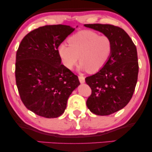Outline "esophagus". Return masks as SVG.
I'll list each match as a JSON object with an SVG mask.
<instances>
[{"label":"esophagus","mask_w":152,"mask_h":152,"mask_svg":"<svg viewBox=\"0 0 152 152\" xmlns=\"http://www.w3.org/2000/svg\"><path fill=\"white\" fill-rule=\"evenodd\" d=\"M78 77H79V80H80V83H82V84H83V83L85 82V78H84V76L80 75V76Z\"/></svg>","instance_id":"obj_1"}]
</instances>
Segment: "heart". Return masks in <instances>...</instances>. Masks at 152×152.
<instances>
[{
	"label": "heart",
	"instance_id": "heart-1",
	"mask_svg": "<svg viewBox=\"0 0 152 152\" xmlns=\"http://www.w3.org/2000/svg\"><path fill=\"white\" fill-rule=\"evenodd\" d=\"M68 43H61L57 52L61 63L71 70L80 57L81 69L95 73L104 67L113 52V41L106 35L99 36L91 30H82L68 39Z\"/></svg>",
	"mask_w": 152,
	"mask_h": 152
}]
</instances>
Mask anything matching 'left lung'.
Listing matches in <instances>:
<instances>
[{
  "label": "left lung",
  "instance_id": "8db88e82",
  "mask_svg": "<svg viewBox=\"0 0 152 152\" xmlns=\"http://www.w3.org/2000/svg\"><path fill=\"white\" fill-rule=\"evenodd\" d=\"M113 41L109 61L97 73L85 79L91 88L87 107L97 115H108L123 109L132 99L138 74L137 50L123 29L109 24H85Z\"/></svg>",
  "mask_w": 152,
  "mask_h": 152
}]
</instances>
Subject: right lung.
Listing matches in <instances>:
<instances>
[{
    "label": "right lung",
    "instance_id": "add662e5",
    "mask_svg": "<svg viewBox=\"0 0 152 152\" xmlns=\"http://www.w3.org/2000/svg\"><path fill=\"white\" fill-rule=\"evenodd\" d=\"M75 29L64 25L45 26L26 34L16 52L15 77L18 93L27 109L47 118L65 111L78 77L61 64L58 46Z\"/></svg>",
    "mask_w": 152,
    "mask_h": 152
}]
</instances>
